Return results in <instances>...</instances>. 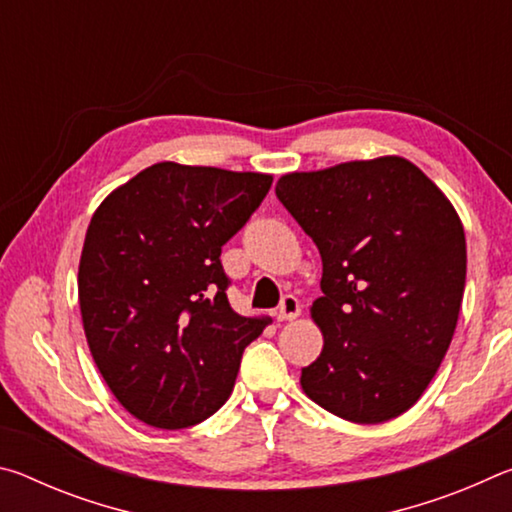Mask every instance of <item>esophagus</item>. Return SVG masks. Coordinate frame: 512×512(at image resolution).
<instances>
[{
    "mask_svg": "<svg viewBox=\"0 0 512 512\" xmlns=\"http://www.w3.org/2000/svg\"><path fill=\"white\" fill-rule=\"evenodd\" d=\"M300 316V300L296 296H284L280 302V309H277V320H293Z\"/></svg>",
    "mask_w": 512,
    "mask_h": 512,
    "instance_id": "1",
    "label": "esophagus"
}]
</instances>
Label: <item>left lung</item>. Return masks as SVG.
Here are the masks:
<instances>
[{
  "mask_svg": "<svg viewBox=\"0 0 512 512\" xmlns=\"http://www.w3.org/2000/svg\"><path fill=\"white\" fill-rule=\"evenodd\" d=\"M275 194L323 259L311 318L325 343L302 391L350 422L397 418L436 375L461 311L467 250L454 205L397 155L287 173Z\"/></svg>",
  "mask_w": 512,
  "mask_h": 512,
  "instance_id": "obj_1",
  "label": "left lung"
}]
</instances>
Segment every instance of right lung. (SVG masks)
Returning <instances> with one entry per match:
<instances>
[{
	"instance_id": "add662e5",
	"label": "right lung",
	"mask_w": 512,
	"mask_h": 512,
	"mask_svg": "<svg viewBox=\"0 0 512 512\" xmlns=\"http://www.w3.org/2000/svg\"><path fill=\"white\" fill-rule=\"evenodd\" d=\"M271 183L266 173L158 162L94 212L79 264L85 339L137 420L194 427L230 397L266 320L230 307L221 248Z\"/></svg>"
}]
</instances>
